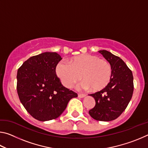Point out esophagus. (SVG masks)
<instances>
[{
  "mask_svg": "<svg viewBox=\"0 0 148 148\" xmlns=\"http://www.w3.org/2000/svg\"><path fill=\"white\" fill-rule=\"evenodd\" d=\"M77 97H78L79 98H84V97H86V95H84V94H78V95H77Z\"/></svg>",
  "mask_w": 148,
  "mask_h": 148,
  "instance_id": "34e87169",
  "label": "esophagus"
}]
</instances>
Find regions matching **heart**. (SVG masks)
Masks as SVG:
<instances>
[{
  "instance_id": "b5f03b06",
  "label": "heart",
  "mask_w": 148,
  "mask_h": 148,
  "mask_svg": "<svg viewBox=\"0 0 148 148\" xmlns=\"http://www.w3.org/2000/svg\"><path fill=\"white\" fill-rule=\"evenodd\" d=\"M56 74L64 87L71 88L82 78L79 87L96 92L105 88L111 79L112 69L106 59L91 54L74 57L69 63L61 61L57 64Z\"/></svg>"
}]
</instances>
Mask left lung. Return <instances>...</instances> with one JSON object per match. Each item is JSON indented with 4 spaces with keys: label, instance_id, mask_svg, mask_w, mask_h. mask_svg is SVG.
I'll return each mask as SVG.
<instances>
[{
    "label": "left lung",
    "instance_id": "1",
    "mask_svg": "<svg viewBox=\"0 0 148 148\" xmlns=\"http://www.w3.org/2000/svg\"><path fill=\"white\" fill-rule=\"evenodd\" d=\"M112 66L111 79L108 86L89 95L95 100V106L89 114L97 121H110L117 118L128 106L134 90L132 71L119 57L106 50H100Z\"/></svg>",
    "mask_w": 148,
    "mask_h": 148
}]
</instances>
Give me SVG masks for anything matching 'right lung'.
<instances>
[{
    "instance_id": "1",
    "label": "right lung",
    "mask_w": 148,
    "mask_h": 148,
    "mask_svg": "<svg viewBox=\"0 0 148 148\" xmlns=\"http://www.w3.org/2000/svg\"><path fill=\"white\" fill-rule=\"evenodd\" d=\"M62 59L56 52H44L23 62L17 74V91L25 108L38 121L56 119L77 95L64 87L56 69Z\"/></svg>"
}]
</instances>
